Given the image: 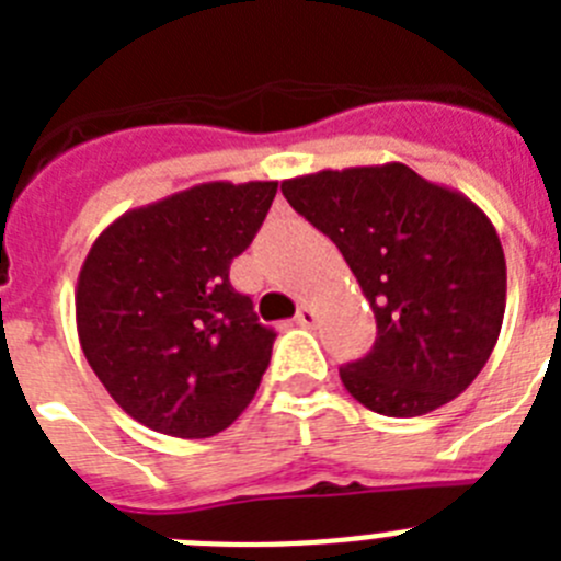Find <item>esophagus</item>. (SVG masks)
I'll return each mask as SVG.
<instances>
[{
  "mask_svg": "<svg viewBox=\"0 0 561 561\" xmlns=\"http://www.w3.org/2000/svg\"><path fill=\"white\" fill-rule=\"evenodd\" d=\"M295 323H297V325H304V329H311V325L317 323V311L311 309V306H300V309H297Z\"/></svg>",
  "mask_w": 561,
  "mask_h": 561,
  "instance_id": "1",
  "label": "esophagus"
}]
</instances>
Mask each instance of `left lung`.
Returning a JSON list of instances; mask_svg holds the SVG:
<instances>
[{"label":"left lung","instance_id":"left-lung-1","mask_svg":"<svg viewBox=\"0 0 561 561\" xmlns=\"http://www.w3.org/2000/svg\"><path fill=\"white\" fill-rule=\"evenodd\" d=\"M331 238L376 317L374 351L340 368L351 396L390 419L438 410L474 381L505 314V255L469 196L401 162L280 182Z\"/></svg>","mask_w":561,"mask_h":561}]
</instances>
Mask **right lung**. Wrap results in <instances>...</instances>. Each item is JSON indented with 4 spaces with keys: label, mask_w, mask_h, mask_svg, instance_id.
Listing matches in <instances>:
<instances>
[{
    "label": "right lung",
    "mask_w": 561,
    "mask_h": 561,
    "mask_svg": "<svg viewBox=\"0 0 561 561\" xmlns=\"http://www.w3.org/2000/svg\"><path fill=\"white\" fill-rule=\"evenodd\" d=\"M277 182H202L112 221L83 257L76 325L83 356L134 421L210 438L255 399L275 331L230 286Z\"/></svg>",
    "instance_id": "1"
}]
</instances>
